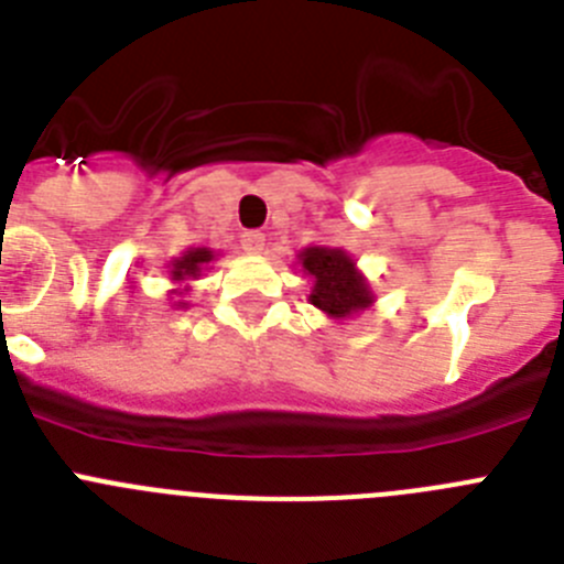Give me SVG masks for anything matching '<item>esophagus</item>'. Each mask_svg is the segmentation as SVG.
<instances>
[{
	"label": "esophagus",
	"mask_w": 564,
	"mask_h": 564,
	"mask_svg": "<svg viewBox=\"0 0 564 564\" xmlns=\"http://www.w3.org/2000/svg\"><path fill=\"white\" fill-rule=\"evenodd\" d=\"M239 246L246 248L248 253H262V248H265V237L259 231H246L242 234V239H239Z\"/></svg>",
	"instance_id": "esophagus-1"
}]
</instances>
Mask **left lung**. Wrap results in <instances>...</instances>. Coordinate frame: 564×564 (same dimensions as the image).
Listing matches in <instances>:
<instances>
[{
  "label": "left lung",
  "mask_w": 564,
  "mask_h": 564,
  "mask_svg": "<svg viewBox=\"0 0 564 564\" xmlns=\"http://www.w3.org/2000/svg\"><path fill=\"white\" fill-rule=\"evenodd\" d=\"M296 265L311 279L307 302L327 318H352L376 302L370 282L344 248L307 246L296 253Z\"/></svg>",
  "instance_id": "8db88e82"
}]
</instances>
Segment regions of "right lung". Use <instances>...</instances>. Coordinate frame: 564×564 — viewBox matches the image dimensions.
Segmentation results:
<instances>
[{"label":"right lung","instance_id":"1","mask_svg":"<svg viewBox=\"0 0 564 564\" xmlns=\"http://www.w3.org/2000/svg\"><path fill=\"white\" fill-rule=\"evenodd\" d=\"M217 257H220V253L212 251V248H188V251H183L181 257H174L172 262H169V279L174 282V288L169 291L172 307H177V311H186L188 302H183V296H186L188 288H192L188 282L200 279Z\"/></svg>","mask_w":564,"mask_h":564}]
</instances>
